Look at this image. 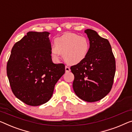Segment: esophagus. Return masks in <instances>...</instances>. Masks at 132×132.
Wrapping results in <instances>:
<instances>
[{"mask_svg": "<svg viewBox=\"0 0 132 132\" xmlns=\"http://www.w3.org/2000/svg\"><path fill=\"white\" fill-rule=\"evenodd\" d=\"M65 70H66V72H69L70 71V69L69 66H65Z\"/></svg>", "mask_w": 132, "mask_h": 132, "instance_id": "34e87169", "label": "esophagus"}]
</instances>
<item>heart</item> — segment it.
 <instances>
[{
  "label": "heart",
  "mask_w": 132,
  "mask_h": 132,
  "mask_svg": "<svg viewBox=\"0 0 132 132\" xmlns=\"http://www.w3.org/2000/svg\"><path fill=\"white\" fill-rule=\"evenodd\" d=\"M54 47L52 48V56L58 58L62 54L63 58L70 64H76L87 57L90 49L88 38L75 33L68 32L57 37L54 41Z\"/></svg>",
  "instance_id": "obj_1"
}]
</instances>
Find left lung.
I'll list each match as a JSON object with an SVG mask.
<instances>
[{"label": "left lung", "mask_w": 132, "mask_h": 132, "mask_svg": "<svg viewBox=\"0 0 132 132\" xmlns=\"http://www.w3.org/2000/svg\"><path fill=\"white\" fill-rule=\"evenodd\" d=\"M90 43L88 56L79 63L70 68L74 75L73 88L84 101L101 100L111 91L116 72V61L111 45L95 31H85Z\"/></svg>", "instance_id": "1"}]
</instances>
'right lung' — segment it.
Instances as JSON below:
<instances>
[{"label": "right lung", "instance_id": "obj_1", "mask_svg": "<svg viewBox=\"0 0 132 132\" xmlns=\"http://www.w3.org/2000/svg\"><path fill=\"white\" fill-rule=\"evenodd\" d=\"M49 34L29 31L14 44L7 63L12 91L27 105L38 106L48 101L65 72L64 64L52 62Z\"/></svg>", "mask_w": 132, "mask_h": 132}]
</instances>
